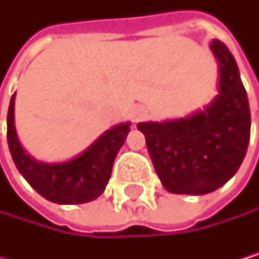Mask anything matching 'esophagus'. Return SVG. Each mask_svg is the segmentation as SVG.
<instances>
[{"instance_id": "esophagus-1", "label": "esophagus", "mask_w": 259, "mask_h": 259, "mask_svg": "<svg viewBox=\"0 0 259 259\" xmlns=\"http://www.w3.org/2000/svg\"><path fill=\"white\" fill-rule=\"evenodd\" d=\"M147 116V112H146V108H137V110L134 112V121L138 122L141 119H144Z\"/></svg>"}]
</instances>
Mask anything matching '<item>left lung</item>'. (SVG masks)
Returning <instances> with one entry per match:
<instances>
[{"label":"left lung","mask_w":259,"mask_h":259,"mask_svg":"<svg viewBox=\"0 0 259 259\" xmlns=\"http://www.w3.org/2000/svg\"><path fill=\"white\" fill-rule=\"evenodd\" d=\"M210 48L219 63L213 102L186 118L137 124L155 172L174 194L216 191L236 174L250 140V108L236 60L219 40Z\"/></svg>","instance_id":"left-lung-1"}]
</instances>
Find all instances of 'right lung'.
<instances>
[{
  "label": "right lung",
  "instance_id": "obj_1",
  "mask_svg": "<svg viewBox=\"0 0 259 259\" xmlns=\"http://www.w3.org/2000/svg\"><path fill=\"white\" fill-rule=\"evenodd\" d=\"M15 95L7 112V144L20 174L45 199L60 205L92 202L99 197L110 180L113 161L131 132V122L113 125L90 147L69 161L43 163L29 155L15 131Z\"/></svg>",
  "mask_w": 259,
  "mask_h": 259
}]
</instances>
